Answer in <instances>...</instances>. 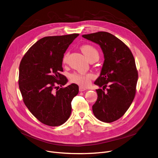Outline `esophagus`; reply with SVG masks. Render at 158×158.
Here are the masks:
<instances>
[{"instance_id":"esophagus-1","label":"esophagus","mask_w":158,"mask_h":158,"mask_svg":"<svg viewBox=\"0 0 158 158\" xmlns=\"http://www.w3.org/2000/svg\"><path fill=\"white\" fill-rule=\"evenodd\" d=\"M79 89V91H80V92H82V91H84L85 90H86V89H85V88H83V87H82V86H80Z\"/></svg>"}]
</instances>
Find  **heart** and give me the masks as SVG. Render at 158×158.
Listing matches in <instances>:
<instances>
[{"mask_svg": "<svg viewBox=\"0 0 158 158\" xmlns=\"http://www.w3.org/2000/svg\"><path fill=\"white\" fill-rule=\"evenodd\" d=\"M81 50L85 57L89 60L92 59H99V52L98 50L91 45H84L81 47ZM67 54H65L63 56L62 62L65 64L67 61ZM94 77V75L91 73L82 74L74 73L70 76V81L75 84L85 87L88 85L91 80Z\"/></svg>", "mask_w": 158, "mask_h": 158, "instance_id": "1", "label": "heart"}]
</instances>
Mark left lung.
<instances>
[{
  "mask_svg": "<svg viewBox=\"0 0 158 158\" xmlns=\"http://www.w3.org/2000/svg\"><path fill=\"white\" fill-rule=\"evenodd\" d=\"M82 36L101 47L105 59L100 75L94 82L103 89L96 90L98 99L93 112L99 120L113 122L123 115L135 97L138 73L134 56L123 42L109 33Z\"/></svg>",
  "mask_w": 158,
  "mask_h": 158,
  "instance_id": "obj_1",
  "label": "left lung"
}]
</instances>
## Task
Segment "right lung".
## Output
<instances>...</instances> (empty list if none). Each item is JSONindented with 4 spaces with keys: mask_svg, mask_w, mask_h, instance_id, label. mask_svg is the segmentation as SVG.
Wrapping results in <instances>:
<instances>
[{
    "mask_svg": "<svg viewBox=\"0 0 158 158\" xmlns=\"http://www.w3.org/2000/svg\"><path fill=\"white\" fill-rule=\"evenodd\" d=\"M79 34L44 37L27 50L19 65V86L25 105L41 123L56 127L69 118L71 102L79 87L64 85L67 79L63 71L62 59L69 46Z\"/></svg>",
    "mask_w": 158,
    "mask_h": 158,
    "instance_id": "add662e5",
    "label": "right lung"
}]
</instances>
